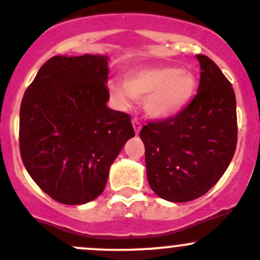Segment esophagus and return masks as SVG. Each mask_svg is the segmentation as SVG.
Listing matches in <instances>:
<instances>
[{
    "label": "esophagus",
    "instance_id": "obj_1",
    "mask_svg": "<svg viewBox=\"0 0 260 260\" xmlns=\"http://www.w3.org/2000/svg\"><path fill=\"white\" fill-rule=\"evenodd\" d=\"M133 126H134V130H135L136 134L140 133V130H141V122L139 121L138 119H133Z\"/></svg>",
    "mask_w": 260,
    "mask_h": 260
}]
</instances>
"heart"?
I'll return each mask as SVG.
<instances>
[{
    "label": "heart",
    "instance_id": "b5f03b06",
    "mask_svg": "<svg viewBox=\"0 0 260 260\" xmlns=\"http://www.w3.org/2000/svg\"><path fill=\"white\" fill-rule=\"evenodd\" d=\"M196 77L191 71L173 66H149L131 69L125 81L109 82L111 96L122 107L134 100L145 99V111L156 119L181 114L196 91Z\"/></svg>",
    "mask_w": 260,
    "mask_h": 260
}]
</instances>
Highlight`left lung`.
<instances>
[{
    "label": "left lung",
    "instance_id": "obj_1",
    "mask_svg": "<svg viewBox=\"0 0 260 260\" xmlns=\"http://www.w3.org/2000/svg\"><path fill=\"white\" fill-rule=\"evenodd\" d=\"M197 94L181 114L149 121L140 131L146 177L163 200L188 202L204 196L228 169L238 141L233 86L206 55Z\"/></svg>",
    "mask_w": 260,
    "mask_h": 260
}]
</instances>
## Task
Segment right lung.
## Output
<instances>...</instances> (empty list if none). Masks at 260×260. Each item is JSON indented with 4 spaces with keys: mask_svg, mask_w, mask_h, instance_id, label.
<instances>
[{
    "mask_svg": "<svg viewBox=\"0 0 260 260\" xmlns=\"http://www.w3.org/2000/svg\"><path fill=\"white\" fill-rule=\"evenodd\" d=\"M107 76V56L56 55L43 64L22 97V163L60 204L97 199L111 164L135 136L129 115L106 106Z\"/></svg>",
    "mask_w": 260,
    "mask_h": 260,
    "instance_id": "right-lung-1",
    "label": "right lung"
}]
</instances>
